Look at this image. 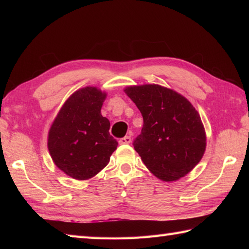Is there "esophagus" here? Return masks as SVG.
Segmentation results:
<instances>
[{
    "label": "esophagus",
    "mask_w": 249,
    "mask_h": 249,
    "mask_svg": "<svg viewBox=\"0 0 249 249\" xmlns=\"http://www.w3.org/2000/svg\"><path fill=\"white\" fill-rule=\"evenodd\" d=\"M130 142H131V138L129 136H126V137H124V138H121L119 140L120 144H129Z\"/></svg>",
    "instance_id": "obj_1"
}]
</instances>
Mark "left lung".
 <instances>
[{
  "label": "left lung",
  "mask_w": 249,
  "mask_h": 249,
  "mask_svg": "<svg viewBox=\"0 0 249 249\" xmlns=\"http://www.w3.org/2000/svg\"><path fill=\"white\" fill-rule=\"evenodd\" d=\"M124 92L143 116L134 147L146 168L165 182L186 176L201 160L206 145L198 111L181 94L158 84L127 87Z\"/></svg>",
  "instance_id": "8db88e82"
}]
</instances>
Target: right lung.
<instances>
[{
    "mask_svg": "<svg viewBox=\"0 0 249 249\" xmlns=\"http://www.w3.org/2000/svg\"><path fill=\"white\" fill-rule=\"evenodd\" d=\"M107 94L87 87L71 94L52 123L48 150L55 166L75 179H89L108 165L118 141L100 109Z\"/></svg>",
    "mask_w": 249,
    "mask_h": 249,
    "instance_id": "add662e5",
    "label": "right lung"
}]
</instances>
